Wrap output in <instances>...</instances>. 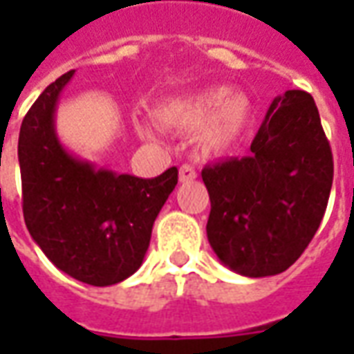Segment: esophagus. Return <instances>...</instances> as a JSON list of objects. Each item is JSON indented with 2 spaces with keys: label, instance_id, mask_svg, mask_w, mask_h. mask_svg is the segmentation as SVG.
<instances>
[{
  "label": "esophagus",
  "instance_id": "34e87169",
  "mask_svg": "<svg viewBox=\"0 0 354 354\" xmlns=\"http://www.w3.org/2000/svg\"><path fill=\"white\" fill-rule=\"evenodd\" d=\"M178 178H180L182 184H185V182H193V180L197 178V172H195V169H193L192 165H182Z\"/></svg>",
  "mask_w": 354,
  "mask_h": 354
}]
</instances>
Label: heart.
<instances>
[{
    "mask_svg": "<svg viewBox=\"0 0 354 354\" xmlns=\"http://www.w3.org/2000/svg\"><path fill=\"white\" fill-rule=\"evenodd\" d=\"M157 121L178 132H197V142L205 153L231 151L245 136L252 119V102L243 93L227 87H212L185 98L170 100L155 109ZM140 136L155 138L153 127L136 121Z\"/></svg>",
    "mask_w": 354,
    "mask_h": 354,
    "instance_id": "b5f03b06",
    "label": "heart"
}]
</instances>
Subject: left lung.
I'll use <instances>...</instances> for the list:
<instances>
[{
  "mask_svg": "<svg viewBox=\"0 0 354 354\" xmlns=\"http://www.w3.org/2000/svg\"><path fill=\"white\" fill-rule=\"evenodd\" d=\"M250 151L203 169L207 237L223 266L260 279L304 254L326 210L334 161L311 94L277 96Z\"/></svg>",
  "mask_w": 354,
  "mask_h": 354,
  "instance_id": "obj_1",
  "label": "left lung"
}]
</instances>
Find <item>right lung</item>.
I'll return each mask as SVG.
<instances>
[{"label":"right lung","mask_w":354,"mask_h":354,"mask_svg":"<svg viewBox=\"0 0 354 354\" xmlns=\"http://www.w3.org/2000/svg\"><path fill=\"white\" fill-rule=\"evenodd\" d=\"M73 73L50 83L20 127L22 210L32 239L60 271L109 286L142 266L155 218L178 184V169L138 178L70 153L58 138L55 115Z\"/></svg>","instance_id":"obj_1"}]
</instances>
